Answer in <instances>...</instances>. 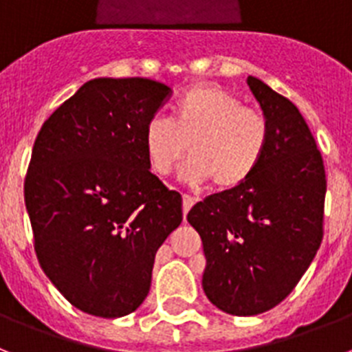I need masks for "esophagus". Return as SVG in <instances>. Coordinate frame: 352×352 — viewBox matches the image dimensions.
Here are the masks:
<instances>
[{"instance_id": "esophagus-1", "label": "esophagus", "mask_w": 352, "mask_h": 352, "mask_svg": "<svg viewBox=\"0 0 352 352\" xmlns=\"http://www.w3.org/2000/svg\"><path fill=\"white\" fill-rule=\"evenodd\" d=\"M193 204H195L193 197H190V195H182V211H184V217H186V212L193 208Z\"/></svg>"}]
</instances>
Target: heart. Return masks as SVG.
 I'll list each match as a JSON object with an SVG mask.
<instances>
[{
    "instance_id": "obj_1",
    "label": "heart",
    "mask_w": 352,
    "mask_h": 352,
    "mask_svg": "<svg viewBox=\"0 0 352 352\" xmlns=\"http://www.w3.org/2000/svg\"><path fill=\"white\" fill-rule=\"evenodd\" d=\"M270 138L261 111L245 107L220 85L197 84L182 93L173 118L153 116L144 126V152L157 175H168L190 152L182 168L190 184L209 179L218 190L243 184L259 166Z\"/></svg>"
}]
</instances>
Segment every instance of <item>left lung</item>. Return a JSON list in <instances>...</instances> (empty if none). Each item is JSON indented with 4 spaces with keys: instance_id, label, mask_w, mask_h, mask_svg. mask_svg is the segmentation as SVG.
<instances>
[{
    "instance_id": "1",
    "label": "left lung",
    "mask_w": 352,
    "mask_h": 352,
    "mask_svg": "<svg viewBox=\"0 0 352 352\" xmlns=\"http://www.w3.org/2000/svg\"><path fill=\"white\" fill-rule=\"evenodd\" d=\"M270 125L252 175L195 204L188 221L202 238V288L218 309L252 317L285 300L322 241L326 171L299 109L247 76Z\"/></svg>"
}]
</instances>
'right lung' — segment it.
Listing matches in <instances>:
<instances>
[{
    "instance_id": "right-lung-1",
    "label": "right lung",
    "mask_w": 352,
    "mask_h": 352,
    "mask_svg": "<svg viewBox=\"0 0 352 352\" xmlns=\"http://www.w3.org/2000/svg\"><path fill=\"white\" fill-rule=\"evenodd\" d=\"M171 89L94 78L44 121L25 204L44 274L75 308L118 318L150 292L155 252L182 221V197L150 171L144 126Z\"/></svg>"
}]
</instances>
